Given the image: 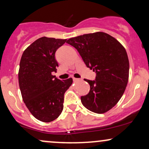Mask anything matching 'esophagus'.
<instances>
[{
	"label": "esophagus",
	"instance_id": "1",
	"mask_svg": "<svg viewBox=\"0 0 149 149\" xmlns=\"http://www.w3.org/2000/svg\"><path fill=\"white\" fill-rule=\"evenodd\" d=\"M73 81H78V80H80V79H79V78H73Z\"/></svg>",
	"mask_w": 149,
	"mask_h": 149
}]
</instances>
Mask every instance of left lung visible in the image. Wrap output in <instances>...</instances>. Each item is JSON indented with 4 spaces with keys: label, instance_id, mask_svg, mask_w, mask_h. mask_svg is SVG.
<instances>
[{
    "label": "left lung",
    "instance_id": "8db88e82",
    "mask_svg": "<svg viewBox=\"0 0 149 149\" xmlns=\"http://www.w3.org/2000/svg\"><path fill=\"white\" fill-rule=\"evenodd\" d=\"M74 47L87 67L96 73L95 80L85 79L89 93L80 97L83 105L96 113L111 109L123 95L129 78V59L125 47L104 32L84 34L66 41Z\"/></svg>",
    "mask_w": 149,
    "mask_h": 149
}]
</instances>
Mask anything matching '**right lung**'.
<instances>
[{"label": "right lung", "mask_w": 149, "mask_h": 149, "mask_svg": "<svg viewBox=\"0 0 149 149\" xmlns=\"http://www.w3.org/2000/svg\"><path fill=\"white\" fill-rule=\"evenodd\" d=\"M66 39L42 37L22 54L18 78L24 102L31 113L42 122L57 119L64 108V96L73 83L71 78L61 80L53 76L58 63L57 49Z\"/></svg>", "instance_id": "add662e5"}]
</instances>
